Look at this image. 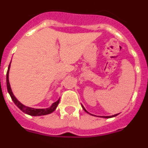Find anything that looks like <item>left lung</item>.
Here are the masks:
<instances>
[{
    "mask_svg": "<svg viewBox=\"0 0 148 148\" xmlns=\"http://www.w3.org/2000/svg\"><path fill=\"white\" fill-rule=\"evenodd\" d=\"M82 108H83V109H84V110H85L86 112V113H88V114H90V115H92V116H95V115H93V114H90V113H89V112H88L87 110H86V109H85V108H84V107L83 106V105H82ZM117 115H118V114H114V115H112V116H99V117H102V118H110V117H114V116H117Z\"/></svg>",
    "mask_w": 148,
    "mask_h": 148,
    "instance_id": "left-lung-1",
    "label": "left lung"
}]
</instances>
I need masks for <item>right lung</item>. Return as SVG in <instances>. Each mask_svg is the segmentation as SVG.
I'll use <instances>...</instances> for the list:
<instances>
[{
	"label": "right lung",
	"instance_id": "add662e5",
	"mask_svg": "<svg viewBox=\"0 0 148 148\" xmlns=\"http://www.w3.org/2000/svg\"><path fill=\"white\" fill-rule=\"evenodd\" d=\"M10 64H9L8 70H7V91H8L9 94L10 95L11 99L13 101V102L15 103V105H16L18 108L22 110V112H24L26 114H28V115H31V116H42V115H47V114H49L52 112H53L56 109L58 105H59L60 99H58L56 102L53 103L52 105L49 107V108H30V107H27L18 101L16 98L15 97V95H13V92H12V89H11L10 81H9V71H10Z\"/></svg>",
	"mask_w": 148,
	"mask_h": 148
}]
</instances>
